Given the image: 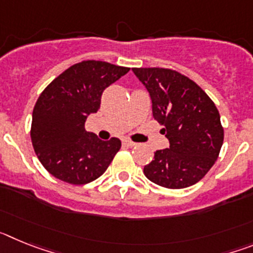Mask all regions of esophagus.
<instances>
[{
	"mask_svg": "<svg viewBox=\"0 0 253 253\" xmlns=\"http://www.w3.org/2000/svg\"><path fill=\"white\" fill-rule=\"evenodd\" d=\"M123 143H124L125 146H128V147H134V146H137V143L131 142L130 139H124V140H123Z\"/></svg>",
	"mask_w": 253,
	"mask_h": 253,
	"instance_id": "obj_1",
	"label": "esophagus"
}]
</instances>
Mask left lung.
<instances>
[{"mask_svg":"<svg viewBox=\"0 0 253 253\" xmlns=\"http://www.w3.org/2000/svg\"><path fill=\"white\" fill-rule=\"evenodd\" d=\"M152 101L153 118L169 142L144 166L148 180L167 189H184L202 180L222 148L220 115L209 96L190 78L166 68H133Z\"/></svg>","mask_w":253,"mask_h":253,"instance_id":"obj_1","label":"left lung"}]
</instances>
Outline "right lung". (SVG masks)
Segmentation results:
<instances>
[{
    "label": "right lung",
    "mask_w": 253,
    "mask_h": 253,
    "mask_svg": "<svg viewBox=\"0 0 253 253\" xmlns=\"http://www.w3.org/2000/svg\"><path fill=\"white\" fill-rule=\"evenodd\" d=\"M129 72L126 67L84 60L48 84L33 110L31 142L46 171L68 184H88L106 171L122 147L118 138L100 140L86 131L87 116L100 109L106 87Z\"/></svg>",
    "instance_id": "obj_1"
}]
</instances>
